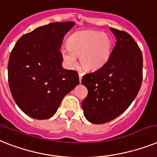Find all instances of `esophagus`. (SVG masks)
<instances>
[{"mask_svg": "<svg viewBox=\"0 0 157 157\" xmlns=\"http://www.w3.org/2000/svg\"><path fill=\"white\" fill-rule=\"evenodd\" d=\"M84 75V73L81 72H79V80H80V82H81V79H82V76Z\"/></svg>", "mask_w": 157, "mask_h": 157, "instance_id": "34e87169", "label": "esophagus"}]
</instances>
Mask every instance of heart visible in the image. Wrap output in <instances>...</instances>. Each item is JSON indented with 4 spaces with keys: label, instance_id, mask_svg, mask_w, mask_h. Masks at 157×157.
<instances>
[{
    "label": "heart",
    "instance_id": "b5f03b06",
    "mask_svg": "<svg viewBox=\"0 0 157 157\" xmlns=\"http://www.w3.org/2000/svg\"><path fill=\"white\" fill-rule=\"evenodd\" d=\"M64 63L74 68L81 56L82 66L88 70H96L103 66L112 52V41L106 34L96 31L76 33L68 40V46L60 50Z\"/></svg>",
    "mask_w": 157,
    "mask_h": 157
}]
</instances>
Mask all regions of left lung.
Wrapping results in <instances>:
<instances>
[{
	"instance_id": "8db88e82",
	"label": "left lung",
	"mask_w": 157,
	"mask_h": 157,
	"mask_svg": "<svg viewBox=\"0 0 157 157\" xmlns=\"http://www.w3.org/2000/svg\"><path fill=\"white\" fill-rule=\"evenodd\" d=\"M117 42L103 66L82 77L88 89L82 101L84 115L91 123L101 124L119 117L136 98L143 79V57L131 35L110 29Z\"/></svg>"
}]
</instances>
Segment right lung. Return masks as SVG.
Instances as JSON below:
<instances>
[{
    "instance_id": "obj_1",
    "label": "right lung",
    "mask_w": 157,
    "mask_h": 157,
    "mask_svg": "<svg viewBox=\"0 0 157 157\" xmlns=\"http://www.w3.org/2000/svg\"><path fill=\"white\" fill-rule=\"evenodd\" d=\"M74 22L36 28L16 43L9 56L8 77L18 107L33 119H48L63 98L79 84L76 71L63 68L60 48Z\"/></svg>"
}]
</instances>
